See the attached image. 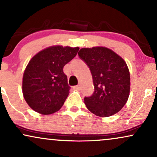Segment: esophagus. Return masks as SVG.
Listing matches in <instances>:
<instances>
[{
  "mask_svg": "<svg viewBox=\"0 0 157 157\" xmlns=\"http://www.w3.org/2000/svg\"><path fill=\"white\" fill-rule=\"evenodd\" d=\"M74 89L77 90H80V86H76L74 87Z\"/></svg>",
  "mask_w": 157,
  "mask_h": 157,
  "instance_id": "obj_1",
  "label": "esophagus"
}]
</instances>
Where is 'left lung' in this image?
<instances>
[{
  "instance_id": "8db88e82",
  "label": "left lung",
  "mask_w": 157,
  "mask_h": 157,
  "mask_svg": "<svg viewBox=\"0 0 157 157\" xmlns=\"http://www.w3.org/2000/svg\"><path fill=\"white\" fill-rule=\"evenodd\" d=\"M78 56L89 67L94 92L84 101L88 110L99 117L119 112L129 96L130 75L124 60L104 47L82 48Z\"/></svg>"
}]
</instances>
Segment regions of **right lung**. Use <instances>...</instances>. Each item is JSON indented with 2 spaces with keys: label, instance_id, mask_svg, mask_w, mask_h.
I'll return each instance as SVG.
<instances>
[{
  "label": "right lung",
  "instance_id": "obj_1",
  "mask_svg": "<svg viewBox=\"0 0 157 157\" xmlns=\"http://www.w3.org/2000/svg\"><path fill=\"white\" fill-rule=\"evenodd\" d=\"M79 49L56 45L44 49L31 58L22 78V94L31 109L50 115L61 108L70 89L63 69Z\"/></svg>",
  "mask_w": 157,
  "mask_h": 157
}]
</instances>
